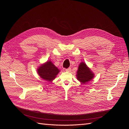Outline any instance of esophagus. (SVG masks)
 <instances>
[{
  "instance_id": "esophagus-1",
  "label": "esophagus",
  "mask_w": 129,
  "mask_h": 129,
  "mask_svg": "<svg viewBox=\"0 0 129 129\" xmlns=\"http://www.w3.org/2000/svg\"><path fill=\"white\" fill-rule=\"evenodd\" d=\"M65 70H66V71H67V72H70V71H71V68H67V69H66Z\"/></svg>"
}]
</instances>
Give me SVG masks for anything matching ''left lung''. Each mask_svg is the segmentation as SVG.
I'll list each match as a JSON object with an SVG mask.
<instances>
[{"mask_svg":"<svg viewBox=\"0 0 129 129\" xmlns=\"http://www.w3.org/2000/svg\"><path fill=\"white\" fill-rule=\"evenodd\" d=\"M77 79L83 84L90 81L94 77L93 73L87 66L85 63H80L77 72Z\"/></svg>","mask_w":129,"mask_h":129,"instance_id":"obj_1","label":"left lung"}]
</instances>
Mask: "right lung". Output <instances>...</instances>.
I'll return each instance as SVG.
<instances>
[{
    "label": "right lung",
    "instance_id": "1",
    "mask_svg": "<svg viewBox=\"0 0 129 129\" xmlns=\"http://www.w3.org/2000/svg\"><path fill=\"white\" fill-rule=\"evenodd\" d=\"M59 71L51 61H48L38 68V73L41 78L50 82L56 78Z\"/></svg>",
    "mask_w": 129,
    "mask_h": 129
}]
</instances>
